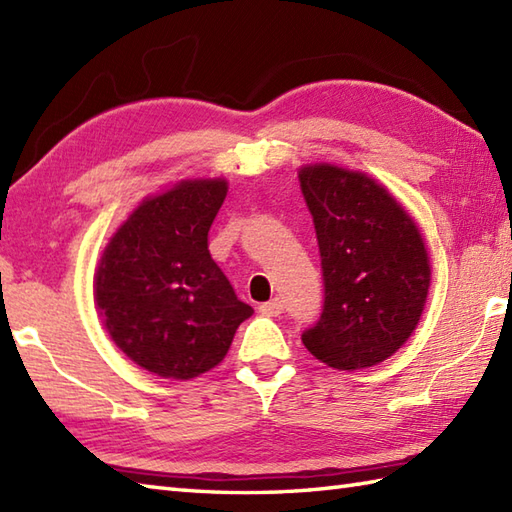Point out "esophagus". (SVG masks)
I'll return each mask as SVG.
<instances>
[{
  "mask_svg": "<svg viewBox=\"0 0 512 512\" xmlns=\"http://www.w3.org/2000/svg\"><path fill=\"white\" fill-rule=\"evenodd\" d=\"M259 312L266 314V317H279V314L284 312V301H281L279 297L270 299V301H266V303H262V306H259Z\"/></svg>",
  "mask_w": 512,
  "mask_h": 512,
  "instance_id": "obj_1",
  "label": "esophagus"
}]
</instances>
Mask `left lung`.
I'll use <instances>...</instances> for the list:
<instances>
[{
	"instance_id": "1",
	"label": "left lung",
	"mask_w": 512,
	"mask_h": 512,
	"mask_svg": "<svg viewBox=\"0 0 512 512\" xmlns=\"http://www.w3.org/2000/svg\"><path fill=\"white\" fill-rule=\"evenodd\" d=\"M317 231L323 310L303 345L334 369L383 363L416 330L431 284L416 222L365 173L334 165L299 171Z\"/></svg>"
}]
</instances>
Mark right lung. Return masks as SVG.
<instances>
[{"mask_svg": "<svg viewBox=\"0 0 512 512\" xmlns=\"http://www.w3.org/2000/svg\"><path fill=\"white\" fill-rule=\"evenodd\" d=\"M226 180H182L147 198L103 250L94 301L112 341L147 372L189 380L222 361L253 308L209 253Z\"/></svg>", "mask_w": 512, "mask_h": 512, "instance_id": "right-lung-1", "label": "right lung"}]
</instances>
